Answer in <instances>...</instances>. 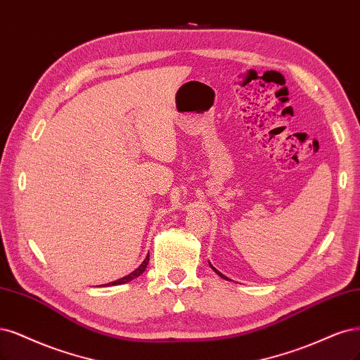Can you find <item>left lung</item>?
Instances as JSON below:
<instances>
[{"instance_id":"left-lung-1","label":"left lung","mask_w":360,"mask_h":360,"mask_svg":"<svg viewBox=\"0 0 360 360\" xmlns=\"http://www.w3.org/2000/svg\"><path fill=\"white\" fill-rule=\"evenodd\" d=\"M208 265H210V266H212V269H213V271L216 272V274H219V276H220L221 278H225V280H228V277H225V276H223V274H221V272H219V271H217V269H216V268H214V266H213L212 264H210V262H208Z\"/></svg>"}]
</instances>
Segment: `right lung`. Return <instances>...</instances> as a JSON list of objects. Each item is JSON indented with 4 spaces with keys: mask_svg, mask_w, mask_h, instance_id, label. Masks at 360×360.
Instances as JSON below:
<instances>
[{
    "mask_svg": "<svg viewBox=\"0 0 360 360\" xmlns=\"http://www.w3.org/2000/svg\"><path fill=\"white\" fill-rule=\"evenodd\" d=\"M147 264H148V255L146 256V259L143 260L141 262V265L137 268V269H134L131 274H128V276H125V277H122V278H119V280H116V281H111V283H107V284H104V288L105 286H117V284H125V283H128V281H132L134 278H137V277H140L143 272L146 271V268H147Z\"/></svg>",
    "mask_w": 360,
    "mask_h": 360,
    "instance_id": "add662e5",
    "label": "right lung"
}]
</instances>
